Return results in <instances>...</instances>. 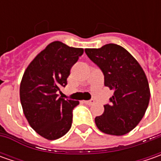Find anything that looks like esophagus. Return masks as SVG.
<instances>
[{
  "mask_svg": "<svg viewBox=\"0 0 161 161\" xmlns=\"http://www.w3.org/2000/svg\"><path fill=\"white\" fill-rule=\"evenodd\" d=\"M84 103L87 104V105H92V104L94 103V100H85Z\"/></svg>",
  "mask_w": 161,
  "mask_h": 161,
  "instance_id": "obj_1",
  "label": "esophagus"
}]
</instances>
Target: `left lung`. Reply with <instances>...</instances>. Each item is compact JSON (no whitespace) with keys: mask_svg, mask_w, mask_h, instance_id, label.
Masks as SVG:
<instances>
[{"mask_svg":"<svg viewBox=\"0 0 161 161\" xmlns=\"http://www.w3.org/2000/svg\"><path fill=\"white\" fill-rule=\"evenodd\" d=\"M85 53L102 71L105 86L114 90L104 113L95 118L97 127L111 135L131 132L150 102L149 82L142 68L127 50L115 44L86 48Z\"/></svg>","mask_w":161,"mask_h":161,"instance_id":"1","label":"left lung"}]
</instances>
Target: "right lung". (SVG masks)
Instances as JSON below:
<instances>
[{"instance_id":"add662e5","label":"right lung","mask_w":161,"mask_h":161,"mask_svg":"<svg viewBox=\"0 0 161 161\" xmlns=\"http://www.w3.org/2000/svg\"><path fill=\"white\" fill-rule=\"evenodd\" d=\"M83 48L70 47L60 41L49 44L29 64L23 74L19 97L30 126L42 137L56 140L70 130L72 110L79 101L58 97L67 85L72 65Z\"/></svg>"}]
</instances>
